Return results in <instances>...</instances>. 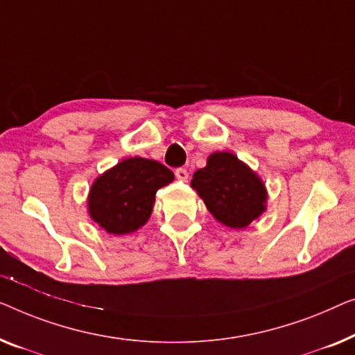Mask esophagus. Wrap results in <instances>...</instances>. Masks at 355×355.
Listing matches in <instances>:
<instances>
[{"label": "esophagus", "mask_w": 355, "mask_h": 355, "mask_svg": "<svg viewBox=\"0 0 355 355\" xmlns=\"http://www.w3.org/2000/svg\"><path fill=\"white\" fill-rule=\"evenodd\" d=\"M175 177L178 178V180H182V182H187L188 180V171L187 168H183V167H178L177 171H175Z\"/></svg>", "instance_id": "obj_1"}]
</instances>
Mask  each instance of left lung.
Wrapping results in <instances>:
<instances>
[{
    "label": "left lung",
    "mask_w": 355,
    "mask_h": 355,
    "mask_svg": "<svg viewBox=\"0 0 355 355\" xmlns=\"http://www.w3.org/2000/svg\"><path fill=\"white\" fill-rule=\"evenodd\" d=\"M191 187L227 227H248L266 211L267 193L261 178L232 153H214L207 166L193 175Z\"/></svg>",
    "instance_id": "1"
}]
</instances>
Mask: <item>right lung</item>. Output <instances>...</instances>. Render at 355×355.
Segmentation results:
<instances>
[{"mask_svg": "<svg viewBox=\"0 0 355 355\" xmlns=\"http://www.w3.org/2000/svg\"><path fill=\"white\" fill-rule=\"evenodd\" d=\"M172 180V171L161 162L125 159L93 183L88 199L89 216L107 233L135 232L151 216L157 189Z\"/></svg>", "mask_w": 355, "mask_h": 355, "instance_id": "1", "label": "right lung"}]
</instances>
